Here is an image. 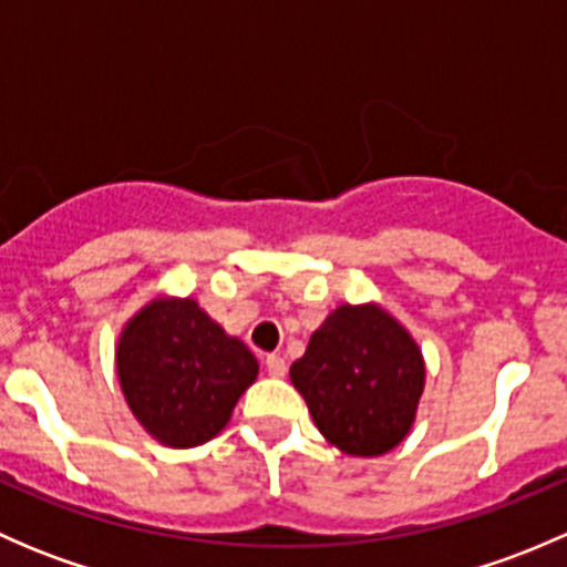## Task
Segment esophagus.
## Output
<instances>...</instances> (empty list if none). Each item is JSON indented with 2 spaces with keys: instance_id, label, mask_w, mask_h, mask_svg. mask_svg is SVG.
Returning <instances> with one entry per match:
<instances>
[{
  "instance_id": "1",
  "label": "esophagus",
  "mask_w": 567,
  "mask_h": 567,
  "mask_svg": "<svg viewBox=\"0 0 567 567\" xmlns=\"http://www.w3.org/2000/svg\"><path fill=\"white\" fill-rule=\"evenodd\" d=\"M266 370H268V375H271V379H282L285 375V359L282 357H277V353H268L266 357Z\"/></svg>"
}]
</instances>
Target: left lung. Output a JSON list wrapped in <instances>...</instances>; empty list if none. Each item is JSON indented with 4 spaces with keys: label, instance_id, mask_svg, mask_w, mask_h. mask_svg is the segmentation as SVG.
I'll return each instance as SVG.
<instances>
[{
    "label": "left lung",
    "instance_id": "left-lung-1",
    "mask_svg": "<svg viewBox=\"0 0 567 567\" xmlns=\"http://www.w3.org/2000/svg\"><path fill=\"white\" fill-rule=\"evenodd\" d=\"M290 381L326 442L373 458L409 436L425 362L414 337L379 305H342L312 331Z\"/></svg>",
    "mask_w": 567,
    "mask_h": 567
}]
</instances>
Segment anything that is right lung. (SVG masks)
Here are the masks:
<instances>
[{
    "mask_svg": "<svg viewBox=\"0 0 567 567\" xmlns=\"http://www.w3.org/2000/svg\"><path fill=\"white\" fill-rule=\"evenodd\" d=\"M117 379L140 425L183 450L225 431L257 359L194 299H156L120 331Z\"/></svg>",
    "mask_w": 567,
    "mask_h": 567,
    "instance_id": "right-lung-1",
    "label": "right lung"
}]
</instances>
